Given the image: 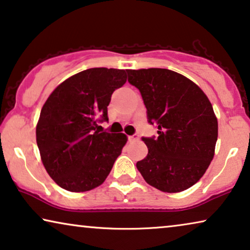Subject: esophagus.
I'll list each match as a JSON object with an SVG mask.
<instances>
[{"label":"esophagus","mask_w":250,"mask_h":250,"mask_svg":"<svg viewBox=\"0 0 250 250\" xmlns=\"http://www.w3.org/2000/svg\"><path fill=\"white\" fill-rule=\"evenodd\" d=\"M129 142H138L139 140V135L138 133H133L132 136H129Z\"/></svg>","instance_id":"obj_1"}]
</instances>
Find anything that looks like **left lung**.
<instances>
[{
	"mask_svg": "<svg viewBox=\"0 0 250 250\" xmlns=\"http://www.w3.org/2000/svg\"><path fill=\"white\" fill-rule=\"evenodd\" d=\"M130 85L139 89L147 121L157 137H143L148 148L137 162L147 184L164 192L194 186L213 160L217 119L204 91L180 73L167 69L128 70Z\"/></svg>",
	"mask_w": 250,
	"mask_h": 250,
	"instance_id": "1",
	"label": "left lung"
}]
</instances>
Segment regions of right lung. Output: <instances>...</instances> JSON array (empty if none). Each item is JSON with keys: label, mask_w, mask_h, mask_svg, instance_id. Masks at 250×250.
<instances>
[{"label": "right lung", "mask_w": 250, "mask_h": 250, "mask_svg": "<svg viewBox=\"0 0 250 250\" xmlns=\"http://www.w3.org/2000/svg\"><path fill=\"white\" fill-rule=\"evenodd\" d=\"M125 82V70L87 69L64 80L45 102L36 142L47 173L61 188L88 191L111 172L126 136L100 131L98 124L108 121L112 94Z\"/></svg>", "instance_id": "add662e5"}]
</instances>
